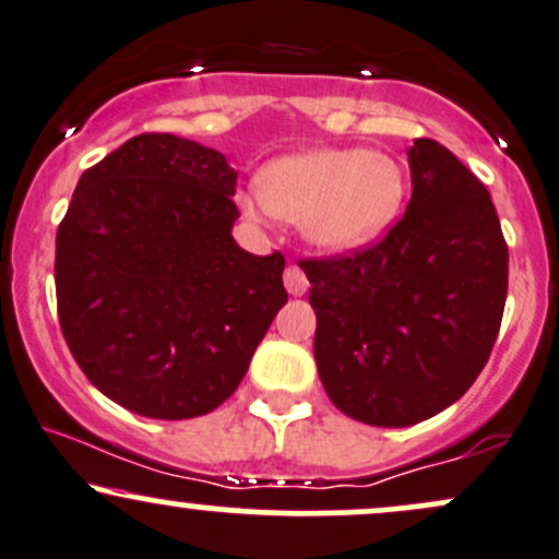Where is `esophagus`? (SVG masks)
Here are the masks:
<instances>
[{
  "label": "esophagus",
  "mask_w": 559,
  "mask_h": 559,
  "mask_svg": "<svg viewBox=\"0 0 559 559\" xmlns=\"http://www.w3.org/2000/svg\"><path fill=\"white\" fill-rule=\"evenodd\" d=\"M284 284L288 288V294H294V297H301V294L307 292V286H310V281H307L305 271H301L299 265H288L284 271Z\"/></svg>",
  "instance_id": "obj_1"
}]
</instances>
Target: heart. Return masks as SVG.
Wrapping results in <instances>:
<instances>
[{
	"instance_id": "heart-1",
	"label": "heart",
	"mask_w": 559,
	"mask_h": 559,
	"mask_svg": "<svg viewBox=\"0 0 559 559\" xmlns=\"http://www.w3.org/2000/svg\"><path fill=\"white\" fill-rule=\"evenodd\" d=\"M260 194L241 197L249 215L297 221L307 239L349 252L386 230L404 202V170L373 150H312L260 173Z\"/></svg>"
}]
</instances>
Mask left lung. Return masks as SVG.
Returning <instances> with one entry per match:
<instances>
[{
  "mask_svg": "<svg viewBox=\"0 0 559 559\" xmlns=\"http://www.w3.org/2000/svg\"><path fill=\"white\" fill-rule=\"evenodd\" d=\"M407 157L413 197L381 241L299 262L325 394L381 428L433 418L473 386L507 299V241L486 186L433 139H415Z\"/></svg>",
  "mask_w": 559,
  "mask_h": 559,
  "instance_id": "left-lung-1",
  "label": "left lung"
}]
</instances>
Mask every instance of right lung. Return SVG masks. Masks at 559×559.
Wrapping results in <instances>:
<instances>
[{
	"label": "right lung",
	"mask_w": 559,
	"mask_h": 559,
	"mask_svg": "<svg viewBox=\"0 0 559 559\" xmlns=\"http://www.w3.org/2000/svg\"><path fill=\"white\" fill-rule=\"evenodd\" d=\"M239 173L221 152L141 133L83 170L57 228V316L88 381L144 418L213 413L286 305V260L230 236Z\"/></svg>",
	"instance_id": "1"
}]
</instances>
